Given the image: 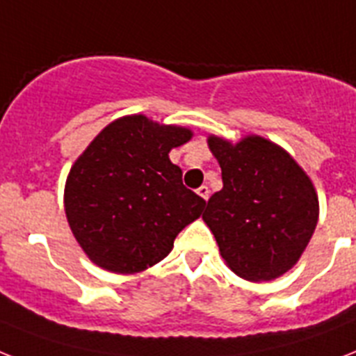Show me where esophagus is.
Listing matches in <instances>:
<instances>
[{
    "mask_svg": "<svg viewBox=\"0 0 356 356\" xmlns=\"http://www.w3.org/2000/svg\"><path fill=\"white\" fill-rule=\"evenodd\" d=\"M197 193L204 199V201H208V197H210V190H208V186H204V184L197 188Z\"/></svg>",
    "mask_w": 356,
    "mask_h": 356,
    "instance_id": "1",
    "label": "esophagus"
}]
</instances>
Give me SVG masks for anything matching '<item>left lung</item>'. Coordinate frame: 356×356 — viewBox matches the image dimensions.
I'll use <instances>...</instances> for the list:
<instances>
[{"instance_id":"obj_1","label":"left lung","mask_w":356,"mask_h":356,"mask_svg":"<svg viewBox=\"0 0 356 356\" xmlns=\"http://www.w3.org/2000/svg\"><path fill=\"white\" fill-rule=\"evenodd\" d=\"M208 146L221 166L223 188L203 213L234 273L268 282L298 261L318 223V199L285 149L261 137L236 146L219 137Z\"/></svg>"}]
</instances>
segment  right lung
Returning <instances> with one entry per match:
<instances>
[{"label":"right lung","mask_w":356,"mask_h":356,"mask_svg":"<svg viewBox=\"0 0 356 356\" xmlns=\"http://www.w3.org/2000/svg\"><path fill=\"white\" fill-rule=\"evenodd\" d=\"M190 137L186 128L131 115L104 128L78 157L65 183V216L89 259L133 274L168 256L207 204L168 157Z\"/></svg>","instance_id":"right-lung-1"}]
</instances>
